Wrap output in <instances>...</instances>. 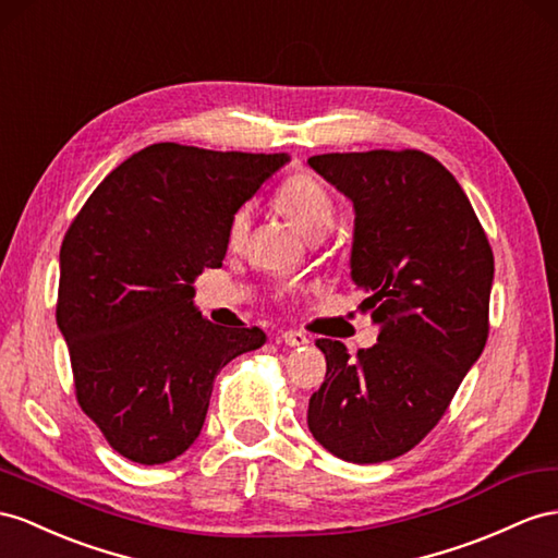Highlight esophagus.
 Segmentation results:
<instances>
[{
  "instance_id": "1",
  "label": "esophagus",
  "mask_w": 558,
  "mask_h": 558,
  "mask_svg": "<svg viewBox=\"0 0 558 558\" xmlns=\"http://www.w3.org/2000/svg\"><path fill=\"white\" fill-rule=\"evenodd\" d=\"M284 344L288 347H304V344H308V337L304 335V332H296V330H288V332H282V337H280Z\"/></svg>"
}]
</instances>
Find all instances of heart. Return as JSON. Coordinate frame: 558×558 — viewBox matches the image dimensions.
Instances as JSON below:
<instances>
[{
    "instance_id": "obj_1",
    "label": "heart",
    "mask_w": 558,
    "mask_h": 558,
    "mask_svg": "<svg viewBox=\"0 0 558 558\" xmlns=\"http://www.w3.org/2000/svg\"><path fill=\"white\" fill-rule=\"evenodd\" d=\"M278 209L288 217L306 238H323L337 221V203L325 185L308 174H296L284 181L276 193ZM252 221V207L235 209L228 223V242L238 245L247 235Z\"/></svg>"
}]
</instances>
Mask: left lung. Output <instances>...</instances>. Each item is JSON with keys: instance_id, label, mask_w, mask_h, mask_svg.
Masks as SVG:
<instances>
[{"instance_id": "obj_1", "label": "left lung", "mask_w": 558, "mask_h": 558, "mask_svg": "<svg viewBox=\"0 0 558 558\" xmlns=\"http://www.w3.org/2000/svg\"><path fill=\"white\" fill-rule=\"evenodd\" d=\"M308 165L355 209L351 280L379 325L351 353L318 339L327 373L308 428L353 464L412 450L446 415L488 339L490 242L462 185L422 150L325 153Z\"/></svg>"}]
</instances>
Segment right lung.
I'll list each match as a JSON object with an SVG mask.
<instances>
[{
    "label": "right lung",
    "instance_id": "obj_1",
    "mask_svg": "<svg viewBox=\"0 0 558 558\" xmlns=\"http://www.w3.org/2000/svg\"><path fill=\"white\" fill-rule=\"evenodd\" d=\"M290 157L153 143L98 183L61 245L56 323L77 403L136 464H165L205 424L214 377L264 347L259 327H221L193 306L219 268L235 209Z\"/></svg>",
    "mask_w": 558,
    "mask_h": 558
}]
</instances>
